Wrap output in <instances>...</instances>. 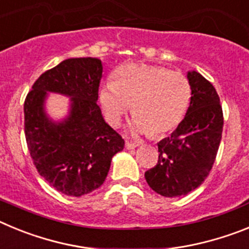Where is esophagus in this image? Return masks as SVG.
I'll return each instance as SVG.
<instances>
[{
  "instance_id": "1",
  "label": "esophagus",
  "mask_w": 249,
  "mask_h": 249,
  "mask_svg": "<svg viewBox=\"0 0 249 249\" xmlns=\"http://www.w3.org/2000/svg\"><path fill=\"white\" fill-rule=\"evenodd\" d=\"M138 146V143H135V142H132V141H126V148L127 149H133Z\"/></svg>"
}]
</instances>
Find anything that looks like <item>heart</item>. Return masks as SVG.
Segmentation results:
<instances>
[{
  "instance_id": "b5f03b06",
  "label": "heart",
  "mask_w": 249,
  "mask_h": 249,
  "mask_svg": "<svg viewBox=\"0 0 249 249\" xmlns=\"http://www.w3.org/2000/svg\"><path fill=\"white\" fill-rule=\"evenodd\" d=\"M191 83L181 72L160 66L133 63L116 71L100 92V101L112 126H118L131 109L132 131L160 136L181 123L191 102Z\"/></svg>"
}]
</instances>
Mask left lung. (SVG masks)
Masks as SVG:
<instances>
[{
  "label": "left lung",
  "instance_id": "1",
  "mask_svg": "<svg viewBox=\"0 0 249 249\" xmlns=\"http://www.w3.org/2000/svg\"><path fill=\"white\" fill-rule=\"evenodd\" d=\"M192 97L182 122L158 143V162L144 173L152 190L164 197H181L201 186L210 175L221 143L223 111L219 96L198 72L187 74Z\"/></svg>",
  "mask_w": 249,
  "mask_h": 249
}]
</instances>
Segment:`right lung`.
<instances>
[{
    "label": "right lung",
    "instance_id": "right-lung-1",
    "mask_svg": "<svg viewBox=\"0 0 249 249\" xmlns=\"http://www.w3.org/2000/svg\"><path fill=\"white\" fill-rule=\"evenodd\" d=\"M101 59L68 58L37 78L25 100V136L37 171L56 191L81 197L103 184L111 160L124 140L103 120L98 100ZM47 91L71 97L70 116L61 124L47 118Z\"/></svg>",
    "mask_w": 249,
    "mask_h": 249
}]
</instances>
